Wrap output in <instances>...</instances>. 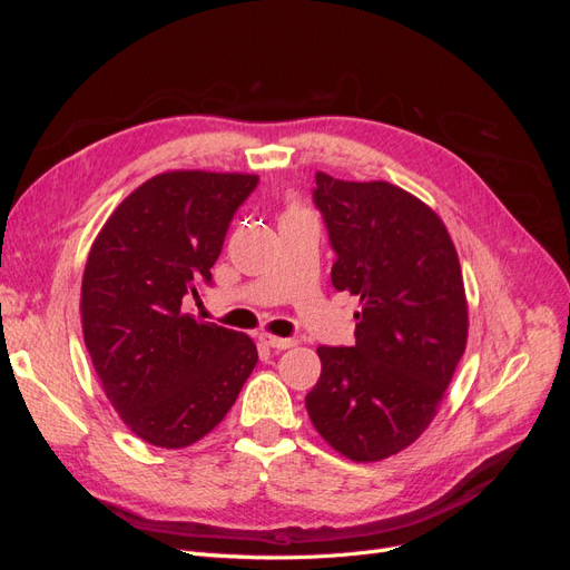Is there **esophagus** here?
<instances>
[{"instance_id": "esophagus-1", "label": "esophagus", "mask_w": 570, "mask_h": 570, "mask_svg": "<svg viewBox=\"0 0 570 570\" xmlns=\"http://www.w3.org/2000/svg\"><path fill=\"white\" fill-rule=\"evenodd\" d=\"M258 340H262L266 347H271V350H289V347H295L297 344V340H289V337H275V335H268V333H258Z\"/></svg>"}]
</instances>
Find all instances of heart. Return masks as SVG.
I'll return each mask as SVG.
<instances>
[{"instance_id": "b5f03b06", "label": "heart", "mask_w": 570, "mask_h": 570, "mask_svg": "<svg viewBox=\"0 0 570 570\" xmlns=\"http://www.w3.org/2000/svg\"><path fill=\"white\" fill-rule=\"evenodd\" d=\"M297 214H304V209H302L299 204L292 202V204L287 206V209H285V218H287V216H297Z\"/></svg>"}]
</instances>
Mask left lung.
<instances>
[{
    "label": "left lung",
    "instance_id": "8db88e82",
    "mask_svg": "<svg viewBox=\"0 0 570 570\" xmlns=\"http://www.w3.org/2000/svg\"><path fill=\"white\" fill-rule=\"evenodd\" d=\"M314 202L337 254L333 285L358 295L361 312L352 347H318L306 411L335 452L381 461L421 438L463 356L459 256L440 216L385 180L316 174Z\"/></svg>",
    "mask_w": 570,
    "mask_h": 570
}]
</instances>
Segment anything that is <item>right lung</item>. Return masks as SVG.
Here are the masks:
<instances>
[{"label": "right lung", "mask_w": 570, "mask_h": 570, "mask_svg": "<svg viewBox=\"0 0 570 570\" xmlns=\"http://www.w3.org/2000/svg\"><path fill=\"white\" fill-rule=\"evenodd\" d=\"M258 183L168 170L116 206L82 273V337L107 400L164 450L195 444L235 404L258 354L252 337L185 314L212 283L230 220Z\"/></svg>", "instance_id": "obj_1"}]
</instances>
